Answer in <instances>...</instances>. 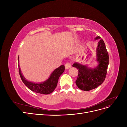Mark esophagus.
Segmentation results:
<instances>
[{
	"mask_svg": "<svg viewBox=\"0 0 127 127\" xmlns=\"http://www.w3.org/2000/svg\"><path fill=\"white\" fill-rule=\"evenodd\" d=\"M71 67V64L70 63L67 62L66 63V64H65V68H66V69H69Z\"/></svg>",
	"mask_w": 127,
	"mask_h": 127,
	"instance_id": "obj_1",
	"label": "esophagus"
}]
</instances>
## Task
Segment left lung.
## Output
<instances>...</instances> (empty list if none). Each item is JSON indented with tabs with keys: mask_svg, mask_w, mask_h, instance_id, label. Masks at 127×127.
<instances>
[{
	"mask_svg": "<svg viewBox=\"0 0 127 127\" xmlns=\"http://www.w3.org/2000/svg\"><path fill=\"white\" fill-rule=\"evenodd\" d=\"M99 39L101 37L97 36L95 40ZM96 61L98 65L95 68H91L78 63L72 64L73 67H76L78 70L76 84L81 90L88 91L93 90L101 85L104 81L109 63V57L104 42L102 39L99 40L98 42Z\"/></svg>",
	"mask_w": 127,
	"mask_h": 127,
	"instance_id": "1",
	"label": "left lung"
}]
</instances>
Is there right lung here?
Returning a JSON list of instances; mask_svg holds the SVG:
<instances>
[{"label":"right lung","instance_id":"right-lung-1","mask_svg":"<svg viewBox=\"0 0 127 127\" xmlns=\"http://www.w3.org/2000/svg\"><path fill=\"white\" fill-rule=\"evenodd\" d=\"M64 66L61 65L59 67L56 68L52 72L49 78L47 80L41 83H35L29 82L25 78L21 72L20 65L18 64V69L20 77L23 82L26 86L28 87L30 90L33 92L42 94H49L55 90L57 86V83L58 82L59 77L64 72Z\"/></svg>","mask_w":127,"mask_h":127}]
</instances>
